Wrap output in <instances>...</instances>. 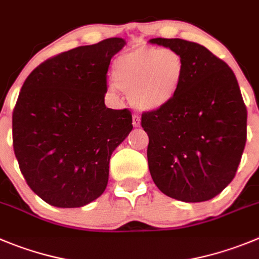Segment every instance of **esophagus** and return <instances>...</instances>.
<instances>
[{
  "label": "esophagus",
  "mask_w": 259,
  "mask_h": 259,
  "mask_svg": "<svg viewBox=\"0 0 259 259\" xmlns=\"http://www.w3.org/2000/svg\"><path fill=\"white\" fill-rule=\"evenodd\" d=\"M132 124H134V127H139V125H140V115H139V114H134V115H132Z\"/></svg>",
  "instance_id": "34e87169"
}]
</instances>
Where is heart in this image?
<instances>
[{"label":"heart","instance_id":"heart-1","mask_svg":"<svg viewBox=\"0 0 259 259\" xmlns=\"http://www.w3.org/2000/svg\"><path fill=\"white\" fill-rule=\"evenodd\" d=\"M185 77V61L172 49L137 47L115 60L113 79L141 111H156L169 105Z\"/></svg>","mask_w":259,"mask_h":259}]
</instances>
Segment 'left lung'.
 Instances as JSON below:
<instances>
[{
	"instance_id": "left-lung-1",
	"label": "left lung",
	"mask_w": 259,
	"mask_h": 259,
	"mask_svg": "<svg viewBox=\"0 0 259 259\" xmlns=\"http://www.w3.org/2000/svg\"><path fill=\"white\" fill-rule=\"evenodd\" d=\"M182 56L185 77L164 109L144 111L148 163L158 189L177 200L214 198L236 175L246 142V106L229 65L195 42L153 38Z\"/></svg>"
}]
</instances>
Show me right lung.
Wrapping results in <instances>:
<instances>
[{
	"instance_id": "right-lung-1",
	"label": "right lung",
	"mask_w": 259,
	"mask_h": 259,
	"mask_svg": "<svg viewBox=\"0 0 259 259\" xmlns=\"http://www.w3.org/2000/svg\"><path fill=\"white\" fill-rule=\"evenodd\" d=\"M122 38L47 59L21 87L13 111V146L28 186L59 208H78L106 189L111 153L132 131L128 109L105 106L110 60Z\"/></svg>"
}]
</instances>
